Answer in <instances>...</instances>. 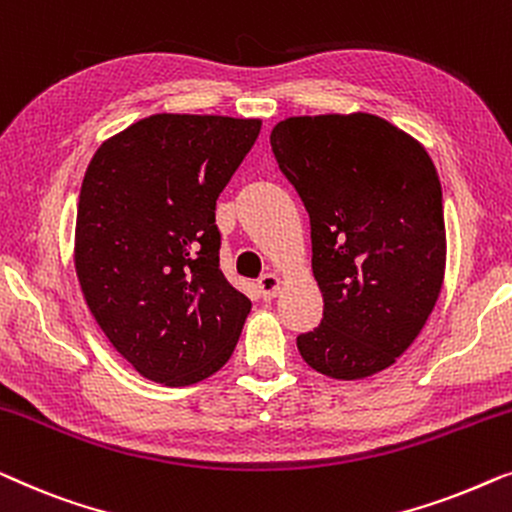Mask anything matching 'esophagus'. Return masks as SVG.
Returning <instances> with one entry per match:
<instances>
[{
  "label": "esophagus",
  "instance_id": "obj_1",
  "mask_svg": "<svg viewBox=\"0 0 512 512\" xmlns=\"http://www.w3.org/2000/svg\"><path fill=\"white\" fill-rule=\"evenodd\" d=\"M280 287H283V280H280L278 273H264L262 278L257 280V290L262 294V299H273L276 294L280 292Z\"/></svg>",
  "mask_w": 512,
  "mask_h": 512
}]
</instances>
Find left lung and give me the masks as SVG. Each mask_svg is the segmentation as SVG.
<instances>
[{"instance_id": "obj_1", "label": "left lung", "mask_w": 512, "mask_h": 512, "mask_svg": "<svg viewBox=\"0 0 512 512\" xmlns=\"http://www.w3.org/2000/svg\"><path fill=\"white\" fill-rule=\"evenodd\" d=\"M271 150L311 218L322 322L297 336L304 362L359 380L397 362L445 276L443 194L420 141L371 113L297 115Z\"/></svg>"}]
</instances>
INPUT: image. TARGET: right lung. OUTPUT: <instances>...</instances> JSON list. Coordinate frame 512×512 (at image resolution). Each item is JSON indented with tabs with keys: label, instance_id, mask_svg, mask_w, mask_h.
I'll use <instances>...</instances> for the list:
<instances>
[{
	"label": "right lung",
	"instance_id": "add662e5",
	"mask_svg": "<svg viewBox=\"0 0 512 512\" xmlns=\"http://www.w3.org/2000/svg\"><path fill=\"white\" fill-rule=\"evenodd\" d=\"M262 120L157 113L97 148L74 264L111 345L143 378L194 385L227 364L250 299L220 271L215 201Z\"/></svg>",
	"mask_w": 512,
	"mask_h": 512
}]
</instances>
